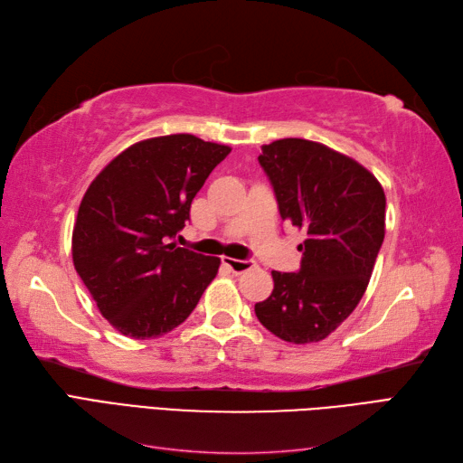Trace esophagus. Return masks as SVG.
<instances>
[{
	"label": "esophagus",
	"mask_w": 463,
	"mask_h": 463,
	"mask_svg": "<svg viewBox=\"0 0 463 463\" xmlns=\"http://www.w3.org/2000/svg\"><path fill=\"white\" fill-rule=\"evenodd\" d=\"M223 266H228V269L233 272V274H243L250 269H255V262L253 260H240V259H230V257H223L222 259Z\"/></svg>",
	"instance_id": "esophagus-1"
}]
</instances>
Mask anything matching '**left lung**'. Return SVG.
Returning <instances> with one entry per match:
<instances>
[{
	"label": "left lung",
	"mask_w": 463,
	"mask_h": 463,
	"mask_svg": "<svg viewBox=\"0 0 463 463\" xmlns=\"http://www.w3.org/2000/svg\"><path fill=\"white\" fill-rule=\"evenodd\" d=\"M259 156L282 220L305 230L299 272H272L260 325L289 344L325 340L354 313L384 241V189L365 165L322 143L279 138Z\"/></svg>",
	"instance_id": "8db88e82"
}]
</instances>
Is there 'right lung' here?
Returning <instances> with one entry per match:
<instances>
[{
  "label": "right lung",
  "instance_id": "1",
  "mask_svg": "<svg viewBox=\"0 0 463 463\" xmlns=\"http://www.w3.org/2000/svg\"><path fill=\"white\" fill-rule=\"evenodd\" d=\"M230 152L189 133L152 137L92 179L73 226V264L98 311L123 335L148 340L172 332L216 278L218 257L169 241Z\"/></svg>",
  "mask_w": 463,
  "mask_h": 463
}]
</instances>
